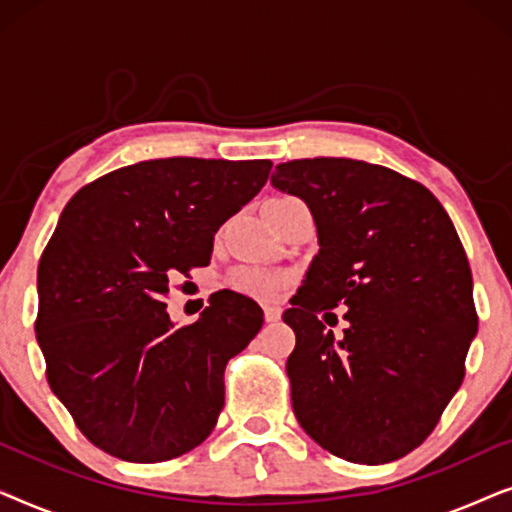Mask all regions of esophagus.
Wrapping results in <instances>:
<instances>
[{"label": "esophagus", "mask_w": 512, "mask_h": 512, "mask_svg": "<svg viewBox=\"0 0 512 512\" xmlns=\"http://www.w3.org/2000/svg\"><path fill=\"white\" fill-rule=\"evenodd\" d=\"M263 314H265V321H277L279 317H282V310H279L277 305H265Z\"/></svg>", "instance_id": "1"}]
</instances>
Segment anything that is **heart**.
Returning a JSON list of instances; mask_svg holds the SVG:
<instances>
[{"instance_id": "obj_1", "label": "heart", "mask_w": 512, "mask_h": 512, "mask_svg": "<svg viewBox=\"0 0 512 512\" xmlns=\"http://www.w3.org/2000/svg\"><path fill=\"white\" fill-rule=\"evenodd\" d=\"M289 282V277L282 275V272L270 270V268H242L233 275V286L237 291L247 293V296L270 300L277 298L282 289Z\"/></svg>"}]
</instances>
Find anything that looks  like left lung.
Here are the masks:
<instances>
[{"label":"left lung","mask_w":512,"mask_h":512,"mask_svg":"<svg viewBox=\"0 0 512 512\" xmlns=\"http://www.w3.org/2000/svg\"><path fill=\"white\" fill-rule=\"evenodd\" d=\"M270 184L310 207L319 237L282 317L293 415L335 457L401 459L436 429L478 333L457 230L429 188L363 160H291ZM333 306L348 307L340 341L320 324Z\"/></svg>","instance_id":"left-lung-1"}]
</instances>
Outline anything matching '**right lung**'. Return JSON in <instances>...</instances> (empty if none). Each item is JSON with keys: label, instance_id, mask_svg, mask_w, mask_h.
<instances>
[{"label": "right lung", "instance_id": "add662e5", "mask_svg": "<svg viewBox=\"0 0 512 512\" xmlns=\"http://www.w3.org/2000/svg\"><path fill=\"white\" fill-rule=\"evenodd\" d=\"M270 160L158 158L83 186L37 270L34 331L53 394L111 457L193 450L223 408L226 363L263 326L256 300L216 291L174 328L170 279L207 265L214 235L268 181Z\"/></svg>", "mask_w": 512, "mask_h": 512}]
</instances>
